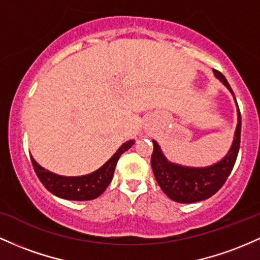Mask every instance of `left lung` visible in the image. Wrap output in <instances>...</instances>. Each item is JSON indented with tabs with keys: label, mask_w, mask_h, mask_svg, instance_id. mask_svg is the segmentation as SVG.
I'll list each match as a JSON object with an SVG mask.
<instances>
[{
	"label": "left lung",
	"mask_w": 260,
	"mask_h": 260,
	"mask_svg": "<svg viewBox=\"0 0 260 260\" xmlns=\"http://www.w3.org/2000/svg\"><path fill=\"white\" fill-rule=\"evenodd\" d=\"M213 74L222 84L232 93L237 106V127L233 137L232 145L226 155L215 164L209 167H185L168 160L162 153L160 145L153 139L154 149L152 154V169L155 180L164 191L165 195L173 201L180 204H192L202 201L215 195L223 186L227 178L232 172L238 155L239 143H241V112L237 105L235 93L226 78L217 70Z\"/></svg>",
	"instance_id": "8db88e82"
}]
</instances>
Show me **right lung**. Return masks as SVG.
Wrapping results in <instances>:
<instances>
[{
	"instance_id": "add662e5",
	"label": "right lung",
	"mask_w": 260,
	"mask_h": 260,
	"mask_svg": "<svg viewBox=\"0 0 260 260\" xmlns=\"http://www.w3.org/2000/svg\"><path fill=\"white\" fill-rule=\"evenodd\" d=\"M133 144H135V139L127 141L101 168H99L95 172L86 174V175H59V174L51 173L45 168L41 167L32 155H30V160H32L34 172L39 180L44 185L45 189L50 191L53 195L65 200H73V201H87V200L99 198L106 190L113 178V173H115L116 164L119 156L125 150L129 149Z\"/></svg>"
}]
</instances>
